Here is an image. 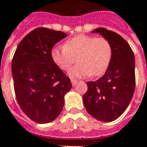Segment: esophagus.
<instances>
[{"label":"esophagus","mask_w":147,"mask_h":147,"mask_svg":"<svg viewBox=\"0 0 147 147\" xmlns=\"http://www.w3.org/2000/svg\"><path fill=\"white\" fill-rule=\"evenodd\" d=\"M71 82L72 85H73V86H75V85L76 84L77 80H75V79H71Z\"/></svg>","instance_id":"34e87169"}]
</instances>
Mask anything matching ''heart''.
<instances>
[{"label": "heart", "instance_id": "1", "mask_svg": "<svg viewBox=\"0 0 147 147\" xmlns=\"http://www.w3.org/2000/svg\"><path fill=\"white\" fill-rule=\"evenodd\" d=\"M51 57L63 71L68 70L76 58L78 64L68 72L71 77L99 76L105 73L111 63L112 47L105 38L78 35L67 40L63 48H53Z\"/></svg>", "mask_w": 147, "mask_h": 147}]
</instances>
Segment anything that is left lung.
<instances>
[{
	"instance_id": "1",
	"label": "left lung",
	"mask_w": 147,
	"mask_h": 147,
	"mask_svg": "<svg viewBox=\"0 0 147 147\" xmlns=\"http://www.w3.org/2000/svg\"><path fill=\"white\" fill-rule=\"evenodd\" d=\"M91 32L99 33L112 47V58L107 70L96 81L88 82L83 101L89 115L105 123L117 119L126 111L135 88L134 52L123 38L103 28Z\"/></svg>"
}]
</instances>
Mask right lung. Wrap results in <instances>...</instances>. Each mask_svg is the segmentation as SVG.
Listing matches in <instances>:
<instances>
[{"instance_id": "right-lung-1", "label": "right lung", "mask_w": 147, "mask_h": 147, "mask_svg": "<svg viewBox=\"0 0 147 147\" xmlns=\"http://www.w3.org/2000/svg\"><path fill=\"white\" fill-rule=\"evenodd\" d=\"M66 33L46 28L30 32L17 46L12 60L14 90L24 113L38 123L59 116L64 96L71 89L70 79L52 61L51 51Z\"/></svg>"}]
</instances>
